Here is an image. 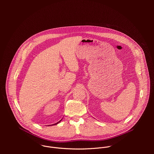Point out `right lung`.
I'll use <instances>...</instances> for the list:
<instances>
[{"label": "right lung", "instance_id": "right-lung-1", "mask_svg": "<svg viewBox=\"0 0 154 154\" xmlns=\"http://www.w3.org/2000/svg\"><path fill=\"white\" fill-rule=\"evenodd\" d=\"M61 121V119L60 121H58V122H57V123H55V124H53V125H56V124H58V123H59V122H60Z\"/></svg>", "mask_w": 154, "mask_h": 154}]
</instances>
